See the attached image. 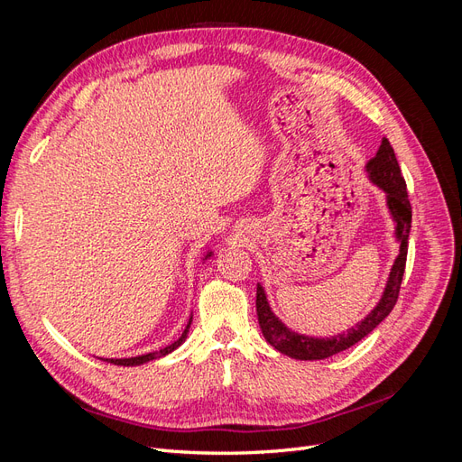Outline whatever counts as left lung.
I'll list each match as a JSON object with an SVG mask.
<instances>
[{
	"mask_svg": "<svg viewBox=\"0 0 462 462\" xmlns=\"http://www.w3.org/2000/svg\"><path fill=\"white\" fill-rule=\"evenodd\" d=\"M366 171L370 173L372 183L380 187L387 194V208L391 217L395 221V236L399 241V256L389 272V279L383 295L377 302L375 309L346 333L333 335V337L318 339L309 337V335H300L291 331L282 319H279L265 299V292L262 285L256 287V314L260 321V329L263 333L265 341L275 346L279 353H283L291 358L297 360H321L337 355L345 348L356 345L360 339L380 326L382 321L393 310V306L399 299V289L402 283L404 265H407V253H409V233H411V221H412V208L409 202L407 183L401 175V167L397 163L395 152L391 148L387 138L382 141L380 150L375 156L366 163Z\"/></svg>",
	"mask_w": 462,
	"mask_h": 462,
	"instance_id": "left-lung-1",
	"label": "left lung"
}]
</instances>
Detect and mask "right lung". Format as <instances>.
<instances>
[{
	"mask_svg": "<svg viewBox=\"0 0 462 462\" xmlns=\"http://www.w3.org/2000/svg\"><path fill=\"white\" fill-rule=\"evenodd\" d=\"M208 256H212V253H208ZM208 256H206V258H208ZM190 321H192V316H190V319H189V324H187L183 335H180V337H179L177 341H173L171 345H167V346L160 348V351H156V353H148V355L133 356V358H106V362H109V365H116V366H138V365H146V362H150V360H156V358H162V356H165V355H170L171 351H175V348H177L180 343H183V341L187 339ZM102 360H104V358H102Z\"/></svg>",
	"mask_w": 462,
	"mask_h": 462,
	"instance_id": "1",
	"label": "right lung"
}]
</instances>
